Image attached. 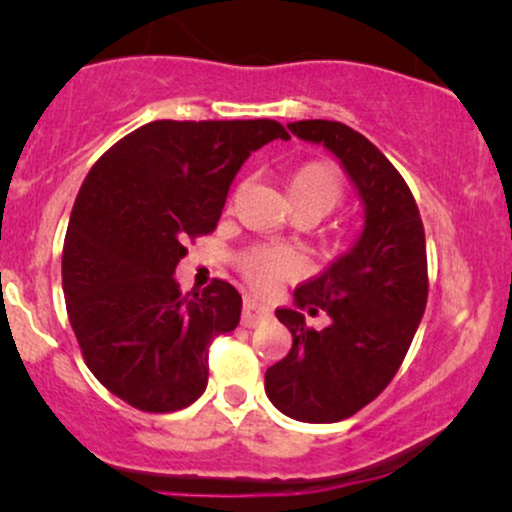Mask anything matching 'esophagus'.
<instances>
[{
    "label": "esophagus",
    "instance_id": "1",
    "mask_svg": "<svg viewBox=\"0 0 512 512\" xmlns=\"http://www.w3.org/2000/svg\"><path fill=\"white\" fill-rule=\"evenodd\" d=\"M267 317H269L267 305H260L257 301H252V298H245V303H243V325L245 327L260 325V322L267 320Z\"/></svg>",
    "mask_w": 512,
    "mask_h": 512
}]
</instances>
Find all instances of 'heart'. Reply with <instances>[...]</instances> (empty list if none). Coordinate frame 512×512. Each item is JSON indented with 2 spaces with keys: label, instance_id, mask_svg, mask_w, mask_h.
Returning a JSON list of instances; mask_svg holds the SVG:
<instances>
[{
  "label": "heart",
  "instance_id": "heart-1",
  "mask_svg": "<svg viewBox=\"0 0 512 512\" xmlns=\"http://www.w3.org/2000/svg\"><path fill=\"white\" fill-rule=\"evenodd\" d=\"M289 197L296 211L320 216L330 214L344 199V180L330 161H308L289 180ZM238 267L250 286L267 291L276 281L286 279L298 269V260L291 250L276 245H255L238 257Z\"/></svg>",
  "mask_w": 512,
  "mask_h": 512
}]
</instances>
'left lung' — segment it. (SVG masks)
<instances>
[{
	"instance_id": "obj_1",
	"label": "left lung",
	"mask_w": 512,
	"mask_h": 512,
	"mask_svg": "<svg viewBox=\"0 0 512 512\" xmlns=\"http://www.w3.org/2000/svg\"><path fill=\"white\" fill-rule=\"evenodd\" d=\"M305 142L325 144L342 161L366 204V228L346 255L279 308L293 346L264 375L281 414L305 424H334L373 402L407 356L428 301L426 236L419 207L399 170L361 132L332 120L291 122ZM331 315L325 331L304 313Z\"/></svg>"
}]
</instances>
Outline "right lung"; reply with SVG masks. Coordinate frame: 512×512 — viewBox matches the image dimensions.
<instances>
[{"mask_svg": "<svg viewBox=\"0 0 512 512\" xmlns=\"http://www.w3.org/2000/svg\"><path fill=\"white\" fill-rule=\"evenodd\" d=\"M289 139L276 120H156L110 146L76 195L62 250L67 315L88 370L129 407H190L209 344L236 330L243 298L214 279L182 296L187 243L214 233L252 151Z\"/></svg>", "mask_w": 512, "mask_h": 512, "instance_id": "1", "label": "right lung"}]
</instances>
